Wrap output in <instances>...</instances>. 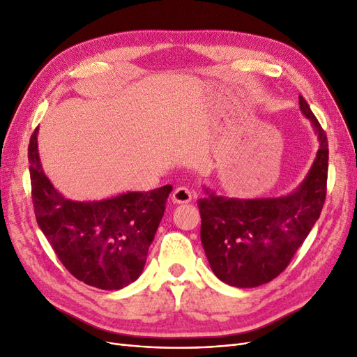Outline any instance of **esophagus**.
I'll return each mask as SVG.
<instances>
[{
    "label": "esophagus",
    "mask_w": 357,
    "mask_h": 357,
    "mask_svg": "<svg viewBox=\"0 0 357 357\" xmlns=\"http://www.w3.org/2000/svg\"><path fill=\"white\" fill-rule=\"evenodd\" d=\"M192 201V192L189 188L180 186L172 193V202L174 204H188Z\"/></svg>",
    "instance_id": "obj_1"
}]
</instances>
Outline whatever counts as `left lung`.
<instances>
[{
  "instance_id": "1",
  "label": "left lung",
  "mask_w": 357,
  "mask_h": 357,
  "mask_svg": "<svg viewBox=\"0 0 357 357\" xmlns=\"http://www.w3.org/2000/svg\"><path fill=\"white\" fill-rule=\"evenodd\" d=\"M299 109L311 121L319 150L296 190L277 198L240 199L205 189L198 201L201 241L219 280L234 287H256L282 274L304 243L326 198L328 138L307 101Z\"/></svg>"
}]
</instances>
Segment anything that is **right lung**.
<instances>
[{"instance_id":"1","label":"right lung","mask_w":357,"mask_h":357,"mask_svg":"<svg viewBox=\"0 0 357 357\" xmlns=\"http://www.w3.org/2000/svg\"><path fill=\"white\" fill-rule=\"evenodd\" d=\"M37 135L38 128L28 147L32 204L59 261L80 282L102 290L134 283L144 269L172 186L101 201L68 199L43 171Z\"/></svg>"}]
</instances>
